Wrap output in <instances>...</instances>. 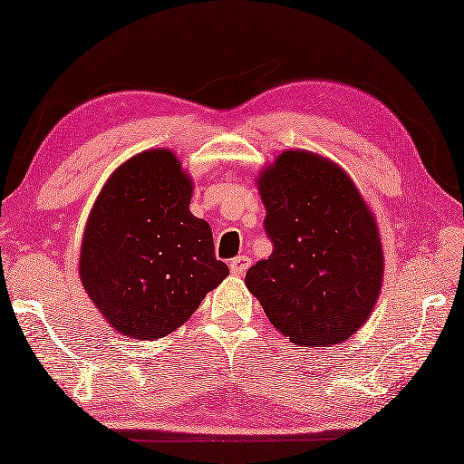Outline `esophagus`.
I'll return each instance as SVG.
<instances>
[{"label":"esophagus","mask_w":464,"mask_h":464,"mask_svg":"<svg viewBox=\"0 0 464 464\" xmlns=\"http://www.w3.org/2000/svg\"><path fill=\"white\" fill-rule=\"evenodd\" d=\"M251 267V259L247 257V255H239V257L231 259L229 263V269L233 275H245V271H247Z\"/></svg>","instance_id":"obj_1"}]
</instances>
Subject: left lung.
<instances>
[{"label": "left lung", "mask_w": 464, "mask_h": 464, "mask_svg": "<svg viewBox=\"0 0 464 464\" xmlns=\"http://www.w3.org/2000/svg\"><path fill=\"white\" fill-rule=\"evenodd\" d=\"M269 259L245 275L267 319L293 343L337 344L362 327L382 285L379 229L337 163L283 151L259 179Z\"/></svg>", "instance_id": "8db88e82"}]
</instances>
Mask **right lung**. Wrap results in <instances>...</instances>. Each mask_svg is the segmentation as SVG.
<instances>
[{
  "label": "right lung",
  "mask_w": 464,
  "mask_h": 464,
  "mask_svg": "<svg viewBox=\"0 0 464 464\" xmlns=\"http://www.w3.org/2000/svg\"><path fill=\"white\" fill-rule=\"evenodd\" d=\"M191 177L169 150L127 160L107 179L87 219L80 277L123 337L155 341L191 317L229 269L211 227L189 211Z\"/></svg>",
  "instance_id": "add662e5"
}]
</instances>
